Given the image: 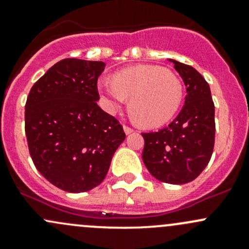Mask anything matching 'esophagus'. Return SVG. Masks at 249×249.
<instances>
[{"label":"esophagus","mask_w":249,"mask_h":249,"mask_svg":"<svg viewBox=\"0 0 249 249\" xmlns=\"http://www.w3.org/2000/svg\"><path fill=\"white\" fill-rule=\"evenodd\" d=\"M124 131H125V134L129 135V134H131L132 131H134V129H132L131 126H129V125H124Z\"/></svg>","instance_id":"1"}]
</instances>
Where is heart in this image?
Here are the masks:
<instances>
[{
    "label": "heart",
    "mask_w": 249,
    "mask_h": 249,
    "mask_svg": "<svg viewBox=\"0 0 249 249\" xmlns=\"http://www.w3.org/2000/svg\"><path fill=\"white\" fill-rule=\"evenodd\" d=\"M105 105L115 112L130 99L129 112L145 127L165 124L176 114L183 97L179 78L160 66L141 65L99 80Z\"/></svg>",
    "instance_id": "b5f03b06"
}]
</instances>
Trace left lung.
<instances>
[{
  "instance_id": "left-lung-1",
  "label": "left lung",
  "mask_w": 249,
  "mask_h": 249,
  "mask_svg": "<svg viewBox=\"0 0 249 249\" xmlns=\"http://www.w3.org/2000/svg\"><path fill=\"white\" fill-rule=\"evenodd\" d=\"M187 89L184 106L166 127L143 132L142 159L150 175L170 184L194 180L214 147V104L210 85L194 67L171 60Z\"/></svg>"
}]
</instances>
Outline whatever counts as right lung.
<instances>
[{
    "mask_svg": "<svg viewBox=\"0 0 249 249\" xmlns=\"http://www.w3.org/2000/svg\"><path fill=\"white\" fill-rule=\"evenodd\" d=\"M106 64L80 59L56 62L31 88L25 134L39 173L59 189L97 187L125 140L120 123L97 106V79Z\"/></svg>",
    "mask_w": 249,
    "mask_h": 249,
    "instance_id": "add662e5",
    "label": "right lung"
}]
</instances>
